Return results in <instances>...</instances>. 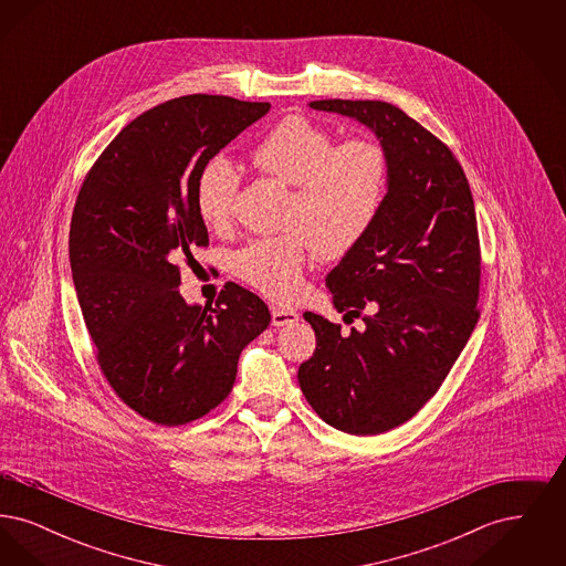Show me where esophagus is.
<instances>
[{"instance_id":"1","label":"esophagus","mask_w":566,"mask_h":566,"mask_svg":"<svg viewBox=\"0 0 566 566\" xmlns=\"http://www.w3.org/2000/svg\"><path fill=\"white\" fill-rule=\"evenodd\" d=\"M296 321H298V314L295 310L277 307V305L271 307V324L273 326H289V324H295Z\"/></svg>"}]
</instances>
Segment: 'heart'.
Instances as JSON below:
<instances>
[{
    "label": "heart",
    "mask_w": 566,
    "mask_h": 566,
    "mask_svg": "<svg viewBox=\"0 0 566 566\" xmlns=\"http://www.w3.org/2000/svg\"><path fill=\"white\" fill-rule=\"evenodd\" d=\"M254 167L295 187L286 227L293 231L245 243L233 270L275 301H293L303 286L312 248L328 261L344 259L371 233L390 185L388 150L369 137L335 144L303 116L275 123L252 148ZM240 176L227 159L203 167L197 180V212L212 229L231 222Z\"/></svg>",
    "instance_id": "1"
}]
</instances>
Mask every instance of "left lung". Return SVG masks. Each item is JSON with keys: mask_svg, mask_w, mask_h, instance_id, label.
<instances>
[{"mask_svg": "<svg viewBox=\"0 0 566 566\" xmlns=\"http://www.w3.org/2000/svg\"><path fill=\"white\" fill-rule=\"evenodd\" d=\"M310 108L358 120L390 157L371 233L326 275L342 324L305 312L316 352L298 386L326 424L379 434L413 418L467 346L480 312L475 203L452 150L386 102L321 99Z\"/></svg>", "mask_w": 566, "mask_h": 566, "instance_id": "1", "label": "left lung"}]
</instances>
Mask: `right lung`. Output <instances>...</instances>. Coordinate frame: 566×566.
<instances>
[{"instance_id":"right-lung-1","label":"right lung","mask_w":566,"mask_h":566,"mask_svg":"<svg viewBox=\"0 0 566 566\" xmlns=\"http://www.w3.org/2000/svg\"><path fill=\"white\" fill-rule=\"evenodd\" d=\"M270 108L224 95L169 99L116 135L82 182L70 227L82 318L114 392L155 424L180 427L222 403L243 348L270 326L263 298L235 282L214 305H189L176 265L208 245L199 174Z\"/></svg>"}]
</instances>
